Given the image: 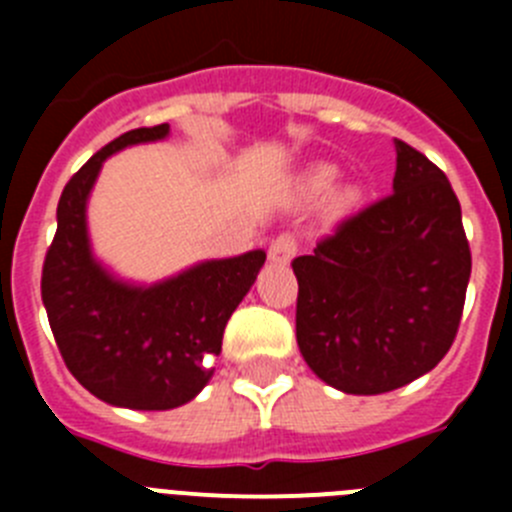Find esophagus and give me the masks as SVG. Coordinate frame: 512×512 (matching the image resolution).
<instances>
[{
	"mask_svg": "<svg viewBox=\"0 0 512 512\" xmlns=\"http://www.w3.org/2000/svg\"><path fill=\"white\" fill-rule=\"evenodd\" d=\"M297 243L292 235H279L277 241H271L269 246V261L277 266H287L289 261L295 259Z\"/></svg>",
	"mask_w": 512,
	"mask_h": 512,
	"instance_id": "34e87169",
	"label": "esophagus"
}]
</instances>
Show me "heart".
Here are the masks:
<instances>
[{"label":"heart","instance_id":"obj_1","mask_svg":"<svg viewBox=\"0 0 512 512\" xmlns=\"http://www.w3.org/2000/svg\"><path fill=\"white\" fill-rule=\"evenodd\" d=\"M338 179V169L333 164H312L302 171L300 176V194L302 197H320V194L328 192L333 187V182ZM361 200V192L356 187H341L333 197H330V212L333 215H346L351 207H356V202Z\"/></svg>","mask_w":512,"mask_h":512}]
</instances>
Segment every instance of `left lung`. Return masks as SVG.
Masks as SVG:
<instances>
[{
  "instance_id": "8db88e82",
  "label": "left lung",
  "mask_w": 512,
  "mask_h": 512,
  "mask_svg": "<svg viewBox=\"0 0 512 512\" xmlns=\"http://www.w3.org/2000/svg\"><path fill=\"white\" fill-rule=\"evenodd\" d=\"M392 194L292 261L297 346L325 384L382 395L423 377L459 328L472 253L449 179L395 138Z\"/></svg>"
}]
</instances>
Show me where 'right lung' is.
<instances>
[{
	"mask_svg": "<svg viewBox=\"0 0 512 512\" xmlns=\"http://www.w3.org/2000/svg\"><path fill=\"white\" fill-rule=\"evenodd\" d=\"M169 135V122L130 130L71 176L43 264L40 289L58 351L81 387L115 408L171 410L200 395L225 323L266 261V251L253 248L146 284L120 277L94 253L87 210L104 161Z\"/></svg>",
	"mask_w": 512,
	"mask_h": 512,
	"instance_id": "1",
	"label": "right lung"
}]
</instances>
